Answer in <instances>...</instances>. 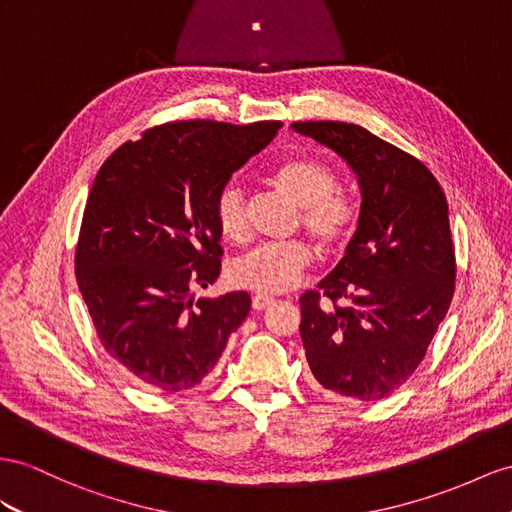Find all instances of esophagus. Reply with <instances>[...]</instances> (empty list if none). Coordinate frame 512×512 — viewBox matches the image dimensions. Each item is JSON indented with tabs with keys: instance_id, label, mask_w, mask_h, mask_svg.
Returning <instances> with one entry per match:
<instances>
[{
	"instance_id": "1",
	"label": "esophagus",
	"mask_w": 512,
	"mask_h": 512,
	"mask_svg": "<svg viewBox=\"0 0 512 512\" xmlns=\"http://www.w3.org/2000/svg\"><path fill=\"white\" fill-rule=\"evenodd\" d=\"M272 303H274V300H272L270 296H261V294L253 296V309H255V311H264V309H268Z\"/></svg>"
}]
</instances>
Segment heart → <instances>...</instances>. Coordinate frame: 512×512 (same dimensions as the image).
<instances>
[{
  "mask_svg": "<svg viewBox=\"0 0 512 512\" xmlns=\"http://www.w3.org/2000/svg\"><path fill=\"white\" fill-rule=\"evenodd\" d=\"M272 181L287 199L298 205L296 227H303L324 253L346 248L359 222V207L350 194L339 190V177L331 164L311 155L281 162ZM214 218L222 238L244 244L251 233L246 194L238 181H227L214 201ZM313 264L311 246L303 240L259 244L229 266L235 287L257 294H283L300 283Z\"/></svg>",
  "mask_w": 512,
  "mask_h": 512,
  "instance_id": "heart-1",
  "label": "heart"
}]
</instances>
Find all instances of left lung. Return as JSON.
Masks as SVG:
<instances>
[{
  "instance_id": "8db88e82",
  "label": "left lung",
  "mask_w": 512,
  "mask_h": 512,
  "mask_svg": "<svg viewBox=\"0 0 512 512\" xmlns=\"http://www.w3.org/2000/svg\"><path fill=\"white\" fill-rule=\"evenodd\" d=\"M292 127L342 155L361 188L359 227L344 259L300 296V337L316 381L374 402L424 361L450 309L456 257L448 201L430 170L361 125Z\"/></svg>"
}]
</instances>
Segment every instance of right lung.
I'll use <instances>...</instances> for the list:
<instances>
[{
	"instance_id": "add662e5",
	"label": "right lung",
	"mask_w": 512,
	"mask_h": 512,
	"mask_svg": "<svg viewBox=\"0 0 512 512\" xmlns=\"http://www.w3.org/2000/svg\"><path fill=\"white\" fill-rule=\"evenodd\" d=\"M281 125H155L99 168L75 277L101 346L136 383L164 393L199 385L251 311L248 292L209 300L192 290L220 274V188Z\"/></svg>"
}]
</instances>
